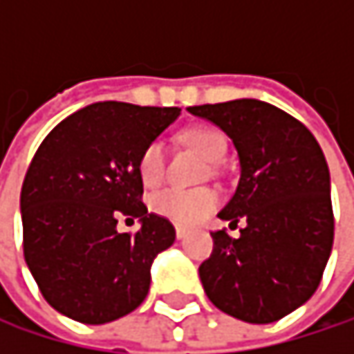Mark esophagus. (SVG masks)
<instances>
[{"label":"esophagus","instance_id":"34e87169","mask_svg":"<svg viewBox=\"0 0 354 354\" xmlns=\"http://www.w3.org/2000/svg\"><path fill=\"white\" fill-rule=\"evenodd\" d=\"M186 236H188V232H186L184 227H180V225H178V227H176V238H178V240H184Z\"/></svg>","mask_w":354,"mask_h":354}]
</instances>
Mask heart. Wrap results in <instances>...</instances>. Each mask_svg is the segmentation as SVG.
<instances>
[{"mask_svg": "<svg viewBox=\"0 0 354 354\" xmlns=\"http://www.w3.org/2000/svg\"><path fill=\"white\" fill-rule=\"evenodd\" d=\"M182 141L194 147L207 162L219 164L227 151L225 137L213 127H192L182 133ZM166 174V151L160 141H151L139 156V176L145 186H158ZM219 205V196L211 188H164L156 192L149 207L156 215L178 225H194L209 217Z\"/></svg>", "mask_w": 354, "mask_h": 354, "instance_id": "1", "label": "heart"}]
</instances>
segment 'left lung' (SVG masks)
<instances>
[{"mask_svg":"<svg viewBox=\"0 0 354 354\" xmlns=\"http://www.w3.org/2000/svg\"><path fill=\"white\" fill-rule=\"evenodd\" d=\"M238 149L240 182L219 219L244 221L238 238L213 232V254L198 266L203 289L221 312L270 324L318 289L334 242L330 172L316 137L262 100L190 106Z\"/></svg>","mask_w":354,"mask_h":354,"instance_id":"obj_1","label":"left lung"}]
</instances>
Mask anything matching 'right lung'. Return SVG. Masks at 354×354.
I'll use <instances>...</instances> for the list:
<instances>
[{
	"label": "right lung",
	"mask_w": 354,
	"mask_h": 354,
	"mask_svg": "<svg viewBox=\"0 0 354 354\" xmlns=\"http://www.w3.org/2000/svg\"><path fill=\"white\" fill-rule=\"evenodd\" d=\"M178 116L180 108L96 102L40 143L20 194L24 258L59 314L106 324L147 297L151 264L176 232L141 203L139 156ZM120 216L139 218L142 230L120 234Z\"/></svg>",
	"instance_id": "add662e5"
}]
</instances>
